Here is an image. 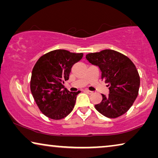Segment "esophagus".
Returning <instances> with one entry per match:
<instances>
[{"mask_svg": "<svg viewBox=\"0 0 158 158\" xmlns=\"http://www.w3.org/2000/svg\"><path fill=\"white\" fill-rule=\"evenodd\" d=\"M85 92L87 93V94H93V91H91V90H85Z\"/></svg>", "mask_w": 158, "mask_h": 158, "instance_id": "esophagus-1", "label": "esophagus"}]
</instances>
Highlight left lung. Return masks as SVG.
I'll list each match as a JSON object with an SVG mask.
<instances>
[{
  "instance_id": "left-lung-1",
  "label": "left lung",
  "mask_w": 158,
  "mask_h": 158,
  "mask_svg": "<svg viewBox=\"0 0 158 158\" xmlns=\"http://www.w3.org/2000/svg\"><path fill=\"white\" fill-rule=\"evenodd\" d=\"M85 58L98 66L101 79L108 83L109 96L95 105L99 113L108 118H116L126 113L135 102L139 92L140 78L135 64L123 54L113 49L89 53Z\"/></svg>"
}]
</instances>
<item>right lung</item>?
Instances as JSON below:
<instances>
[{
  "mask_svg": "<svg viewBox=\"0 0 158 158\" xmlns=\"http://www.w3.org/2000/svg\"><path fill=\"white\" fill-rule=\"evenodd\" d=\"M83 53L56 49L42 55L32 70L30 88L40 111L47 117L58 120L73 111L77 94L64 88L73 64L80 61Z\"/></svg>",
  "mask_w": 158,
  "mask_h": 158,
  "instance_id": "obj_1",
  "label": "right lung"
}]
</instances>
